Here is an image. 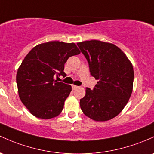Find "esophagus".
Masks as SVG:
<instances>
[{"label":"esophagus","instance_id":"obj_1","mask_svg":"<svg viewBox=\"0 0 154 154\" xmlns=\"http://www.w3.org/2000/svg\"><path fill=\"white\" fill-rule=\"evenodd\" d=\"M72 89H73V90H75V89H77V88H78V86H77V85H72Z\"/></svg>","mask_w":154,"mask_h":154}]
</instances>
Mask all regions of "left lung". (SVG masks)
Wrapping results in <instances>:
<instances>
[{
    "label": "left lung",
    "mask_w": 154,
    "mask_h": 154,
    "mask_svg": "<svg viewBox=\"0 0 154 154\" xmlns=\"http://www.w3.org/2000/svg\"><path fill=\"white\" fill-rule=\"evenodd\" d=\"M85 55L91 75L99 80L93 89L86 88L80 100L82 111L96 121L117 116L132 92L134 70L122 50L113 44L91 40L77 44Z\"/></svg>",
    "instance_id": "8db88e82"
}]
</instances>
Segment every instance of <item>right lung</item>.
<instances>
[{
  "mask_svg": "<svg viewBox=\"0 0 154 154\" xmlns=\"http://www.w3.org/2000/svg\"><path fill=\"white\" fill-rule=\"evenodd\" d=\"M80 51L74 43L49 42L34 47L22 62L17 74V85L22 102L37 118L58 116L72 86L54 77L66 76L64 64Z\"/></svg>",
  "mask_w": 154,
  "mask_h": 154,
  "instance_id": "obj_1",
  "label": "right lung"
}]
</instances>
